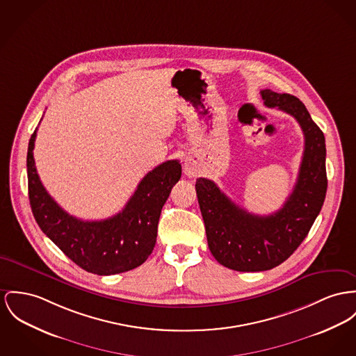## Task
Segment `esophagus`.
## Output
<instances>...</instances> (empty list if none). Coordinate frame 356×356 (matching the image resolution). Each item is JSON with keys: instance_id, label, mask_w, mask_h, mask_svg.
I'll return each mask as SVG.
<instances>
[{"instance_id": "34e87169", "label": "esophagus", "mask_w": 356, "mask_h": 356, "mask_svg": "<svg viewBox=\"0 0 356 356\" xmlns=\"http://www.w3.org/2000/svg\"><path fill=\"white\" fill-rule=\"evenodd\" d=\"M184 171L186 175L189 177H194L197 175V166H195V161L193 158H186L185 165H184Z\"/></svg>"}]
</instances>
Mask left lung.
<instances>
[{
    "label": "left lung",
    "instance_id": "obj_1",
    "mask_svg": "<svg viewBox=\"0 0 356 356\" xmlns=\"http://www.w3.org/2000/svg\"><path fill=\"white\" fill-rule=\"evenodd\" d=\"M264 105L278 108L298 121L305 148L298 178L284 207L258 216L238 208L213 181L198 178L195 191L209 250L220 264L243 273L280 266L304 241L320 213L327 193L325 138L305 105L294 95L261 92Z\"/></svg>",
    "mask_w": 356,
    "mask_h": 356
}]
</instances>
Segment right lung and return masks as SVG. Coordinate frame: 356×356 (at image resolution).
I'll return each mask as SVG.
<instances>
[{
	"instance_id": "add662e5",
	"label": "right lung",
	"mask_w": 356,
	"mask_h": 356,
	"mask_svg": "<svg viewBox=\"0 0 356 356\" xmlns=\"http://www.w3.org/2000/svg\"><path fill=\"white\" fill-rule=\"evenodd\" d=\"M35 138L36 131L26 154L28 195L42 231L75 264L97 275L125 273L147 261L156 243L162 208L181 178V163L167 161L151 170L119 213L83 221L65 212L40 182L33 159Z\"/></svg>"
}]
</instances>
